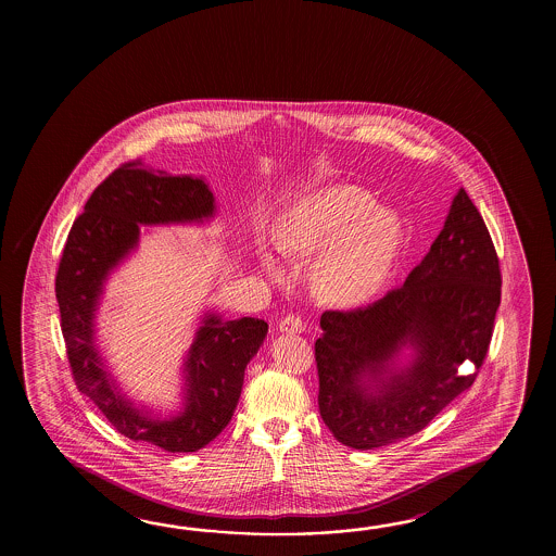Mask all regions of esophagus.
I'll return each mask as SVG.
<instances>
[{
	"label": "esophagus",
	"mask_w": 556,
	"mask_h": 556,
	"mask_svg": "<svg viewBox=\"0 0 556 556\" xmlns=\"http://www.w3.org/2000/svg\"><path fill=\"white\" fill-rule=\"evenodd\" d=\"M280 331L282 333H302L304 331V321H302V318L300 316H294V314H290V316H286V318L280 321Z\"/></svg>",
	"instance_id": "obj_1"
}]
</instances>
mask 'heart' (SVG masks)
Masks as SVG:
<instances>
[{
  "label": "heart",
  "mask_w": 556,
  "mask_h": 556,
  "mask_svg": "<svg viewBox=\"0 0 556 556\" xmlns=\"http://www.w3.org/2000/svg\"><path fill=\"white\" fill-rule=\"evenodd\" d=\"M402 242V218L378 206L359 187H330L306 197L283 214L278 242L258 240L266 273L282 274L280 252L321 254L316 268L319 292L342 302H364L390 278Z\"/></svg>",
  "instance_id": "1"
}]
</instances>
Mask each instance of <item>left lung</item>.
Wrapping results in <instances>:
<instances>
[{"mask_svg":"<svg viewBox=\"0 0 556 556\" xmlns=\"http://www.w3.org/2000/svg\"><path fill=\"white\" fill-rule=\"evenodd\" d=\"M501 304V270L465 189L426 258L400 288L352 312H324L316 340L319 415L352 450L414 435L483 366ZM413 355L401 364L402 350Z\"/></svg>","mask_w":556,"mask_h":556,"instance_id":"obj_1","label":"left lung"}]
</instances>
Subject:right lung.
Wrapping results in <instances>:
<instances>
[{"mask_svg":"<svg viewBox=\"0 0 556 556\" xmlns=\"http://www.w3.org/2000/svg\"><path fill=\"white\" fill-rule=\"evenodd\" d=\"M214 197L202 178L154 175L141 161L118 166L93 190L73 223L55 278L61 330L77 388L121 435L166 453L208 445L232 419L244 369L268 324L204 314L182 364V412L161 419L135 407L111 378L94 343V312L109 274L139 244L141 225H182L213 218Z\"/></svg>","mask_w":556,"mask_h":556,"instance_id":"add662e5","label":"right lung"}]
</instances>
